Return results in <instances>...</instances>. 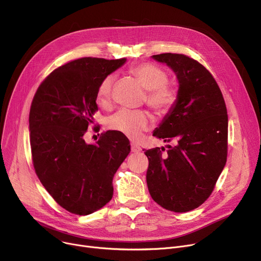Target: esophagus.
Returning <instances> with one entry per match:
<instances>
[{"instance_id": "1", "label": "esophagus", "mask_w": 261, "mask_h": 261, "mask_svg": "<svg viewBox=\"0 0 261 261\" xmlns=\"http://www.w3.org/2000/svg\"><path fill=\"white\" fill-rule=\"evenodd\" d=\"M131 151L134 152V153H138V152L141 151V147H140L139 145H136V144L132 143V144H131Z\"/></svg>"}]
</instances>
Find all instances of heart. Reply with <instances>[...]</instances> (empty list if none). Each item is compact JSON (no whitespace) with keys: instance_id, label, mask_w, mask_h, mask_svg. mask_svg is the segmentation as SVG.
<instances>
[{"instance_id":"1","label":"heart","mask_w":261,"mask_h":261,"mask_svg":"<svg viewBox=\"0 0 261 261\" xmlns=\"http://www.w3.org/2000/svg\"><path fill=\"white\" fill-rule=\"evenodd\" d=\"M130 73L148 91L147 105L158 113H166L171 110L179 98L177 90L168 85V75L160 66L152 63H140L130 68ZM114 75L106 76L97 89V101L100 105L109 102L114 84ZM151 121L147 112L142 110L122 109L108 119L110 129L115 130L129 139L135 140L150 128Z\"/></svg>"}]
</instances>
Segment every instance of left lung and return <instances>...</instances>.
Wrapping results in <instances>:
<instances>
[{
	"mask_svg": "<svg viewBox=\"0 0 261 261\" xmlns=\"http://www.w3.org/2000/svg\"><path fill=\"white\" fill-rule=\"evenodd\" d=\"M179 81V98L153 131L167 145L146 150L150 196L163 208L186 213L213 193L227 156V111L220 88L201 63L182 54L151 56Z\"/></svg>",
	"mask_w": 261,
	"mask_h": 261,
	"instance_id": "left-lung-1",
	"label": "left lung"
}]
</instances>
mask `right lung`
Returning a JSON list of instances; mask_svg holds the SVG:
<instances>
[{
  "label": "right lung",
  "instance_id": "right-lung-1",
  "mask_svg": "<svg viewBox=\"0 0 261 261\" xmlns=\"http://www.w3.org/2000/svg\"><path fill=\"white\" fill-rule=\"evenodd\" d=\"M126 61L73 60L53 71L34 96L30 111L34 168L53 199L72 214L90 215L112 199L113 176L130 152L129 140L114 130L100 134L96 144L85 141L98 110L99 84Z\"/></svg>",
  "mask_w": 261,
  "mask_h": 261
}]
</instances>
